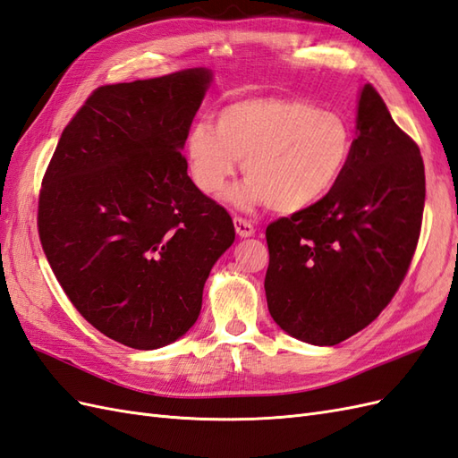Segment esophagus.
I'll use <instances>...</instances> for the list:
<instances>
[{
	"label": "esophagus",
	"mask_w": 458,
	"mask_h": 458,
	"mask_svg": "<svg viewBox=\"0 0 458 458\" xmlns=\"http://www.w3.org/2000/svg\"><path fill=\"white\" fill-rule=\"evenodd\" d=\"M233 224H234V229H237V234H239V237H244V239H246V237H252V234H254V225L250 224L249 219L234 216Z\"/></svg>",
	"instance_id": "1"
}]
</instances>
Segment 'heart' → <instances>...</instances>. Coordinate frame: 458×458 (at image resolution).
<instances>
[{
  "label": "heart",
  "mask_w": 458,
  "mask_h": 458,
  "mask_svg": "<svg viewBox=\"0 0 458 458\" xmlns=\"http://www.w3.org/2000/svg\"><path fill=\"white\" fill-rule=\"evenodd\" d=\"M352 154V131L341 114L301 98L259 96L221 107L214 125L199 121L187 137L196 189L219 196L242 159L246 182L233 192L239 206L266 204L301 212L327 196Z\"/></svg>",
  "instance_id": "heart-1"
}]
</instances>
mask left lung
<instances>
[{
    "label": "left lung",
    "mask_w": 458,
    "mask_h": 458,
    "mask_svg": "<svg viewBox=\"0 0 458 458\" xmlns=\"http://www.w3.org/2000/svg\"><path fill=\"white\" fill-rule=\"evenodd\" d=\"M418 144L366 84L343 177L314 206L266 229V299L289 335L337 344L383 312L404 281L422 229Z\"/></svg>",
    "instance_id": "8db88e82"
}]
</instances>
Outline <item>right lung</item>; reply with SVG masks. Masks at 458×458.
<instances>
[{
    "label": "right lung",
    "mask_w": 458,
    "mask_h": 458,
    "mask_svg": "<svg viewBox=\"0 0 458 458\" xmlns=\"http://www.w3.org/2000/svg\"><path fill=\"white\" fill-rule=\"evenodd\" d=\"M212 72L106 84L69 121L44 173L38 234L79 314L152 351L199 319L209 269L234 241L181 154Z\"/></svg>",
    "instance_id": "add662e5"
}]
</instances>
